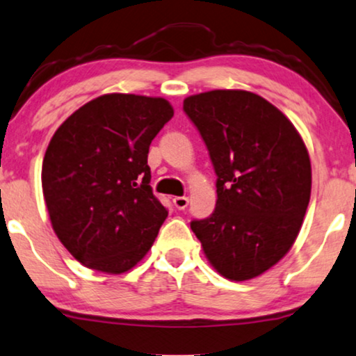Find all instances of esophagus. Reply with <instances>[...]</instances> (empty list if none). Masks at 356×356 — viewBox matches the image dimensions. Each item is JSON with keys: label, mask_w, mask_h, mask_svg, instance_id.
I'll use <instances>...</instances> for the list:
<instances>
[{"label": "esophagus", "mask_w": 356, "mask_h": 356, "mask_svg": "<svg viewBox=\"0 0 356 356\" xmlns=\"http://www.w3.org/2000/svg\"><path fill=\"white\" fill-rule=\"evenodd\" d=\"M173 204H175V207H177V209L183 211V209H186V207H188L189 200L186 196H177V197H173Z\"/></svg>", "instance_id": "esophagus-1"}]
</instances>
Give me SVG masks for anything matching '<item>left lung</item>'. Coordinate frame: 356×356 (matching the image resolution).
<instances>
[{
	"label": "left lung",
	"mask_w": 356,
	"mask_h": 356,
	"mask_svg": "<svg viewBox=\"0 0 356 356\" xmlns=\"http://www.w3.org/2000/svg\"><path fill=\"white\" fill-rule=\"evenodd\" d=\"M218 175V201L193 220L204 255L232 281L252 280L293 247L311 200V160L293 122L261 96L214 90L183 101Z\"/></svg>",
	"instance_id": "1"
}]
</instances>
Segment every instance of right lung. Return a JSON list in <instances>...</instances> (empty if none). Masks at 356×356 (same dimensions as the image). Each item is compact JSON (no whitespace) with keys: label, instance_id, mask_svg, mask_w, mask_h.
Listing matches in <instances>:
<instances>
[{"label":"right lung","instance_id":"right-lung-1","mask_svg":"<svg viewBox=\"0 0 356 356\" xmlns=\"http://www.w3.org/2000/svg\"><path fill=\"white\" fill-rule=\"evenodd\" d=\"M173 118L167 99L111 93L55 131L42 163L50 222L86 268L121 275L154 245L168 211L150 188L149 147Z\"/></svg>","mask_w":356,"mask_h":356}]
</instances>
